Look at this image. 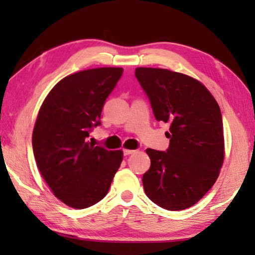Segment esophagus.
<instances>
[{
    "instance_id": "1",
    "label": "esophagus",
    "mask_w": 255,
    "mask_h": 255,
    "mask_svg": "<svg viewBox=\"0 0 255 255\" xmlns=\"http://www.w3.org/2000/svg\"><path fill=\"white\" fill-rule=\"evenodd\" d=\"M135 152H136V150H133V149H127V148L124 149V154L125 155H130V154L135 153Z\"/></svg>"
}]
</instances>
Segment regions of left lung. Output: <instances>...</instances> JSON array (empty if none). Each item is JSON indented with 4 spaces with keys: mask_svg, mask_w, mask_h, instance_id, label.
Instances as JSON below:
<instances>
[{
    "mask_svg": "<svg viewBox=\"0 0 255 255\" xmlns=\"http://www.w3.org/2000/svg\"><path fill=\"white\" fill-rule=\"evenodd\" d=\"M158 122L169 123L166 152L146 149V196L167 210L197 204L217 180L225 157L221 109L209 90L193 77L165 68L137 67Z\"/></svg>",
    "mask_w": 255,
    "mask_h": 255,
    "instance_id": "1",
    "label": "left lung"
}]
</instances>
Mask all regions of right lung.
<instances>
[{
    "label": "right lung",
    "instance_id": "add662e5",
    "mask_svg": "<svg viewBox=\"0 0 255 255\" xmlns=\"http://www.w3.org/2000/svg\"><path fill=\"white\" fill-rule=\"evenodd\" d=\"M123 71L99 67L64 77L38 112L32 131L37 167L54 196L74 209L103 199L123 162L122 149L86 141L92 127L100 125L103 105Z\"/></svg>",
    "mask_w": 255,
    "mask_h": 255
}]
</instances>
